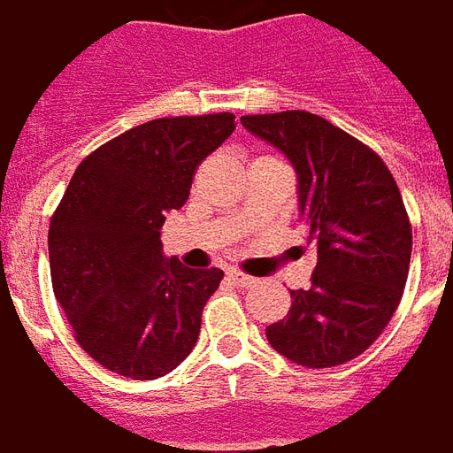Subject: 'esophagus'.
I'll list each match as a JSON object with an SVG mask.
<instances>
[{"instance_id": "obj_1", "label": "esophagus", "mask_w": 453, "mask_h": 453, "mask_svg": "<svg viewBox=\"0 0 453 453\" xmlns=\"http://www.w3.org/2000/svg\"><path fill=\"white\" fill-rule=\"evenodd\" d=\"M227 279L235 286H240V288H247V286H252L257 281V279L242 274V272H227Z\"/></svg>"}]
</instances>
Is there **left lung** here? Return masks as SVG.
Instances as JSON below:
<instances>
[{"mask_svg":"<svg viewBox=\"0 0 453 453\" xmlns=\"http://www.w3.org/2000/svg\"><path fill=\"white\" fill-rule=\"evenodd\" d=\"M240 123L291 162L298 216L318 247L313 286L291 291V311L266 340L308 369L354 359L383 333L408 281L412 230L398 184L373 150L315 113Z\"/></svg>","mask_w":453,"mask_h":453,"instance_id":"1","label":"left lung"}]
</instances>
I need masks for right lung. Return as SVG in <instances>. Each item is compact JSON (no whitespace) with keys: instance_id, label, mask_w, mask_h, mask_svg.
I'll use <instances>...</instances> for the list:
<instances>
[{"instance_id":"right-lung-1","label":"right lung","mask_w":453,"mask_h":453,"mask_svg":"<svg viewBox=\"0 0 453 453\" xmlns=\"http://www.w3.org/2000/svg\"><path fill=\"white\" fill-rule=\"evenodd\" d=\"M233 130V113L148 120L94 150L70 179L48 230L50 279L74 337L104 369L152 380L194 349L223 272L167 259L159 227Z\"/></svg>"}]
</instances>
